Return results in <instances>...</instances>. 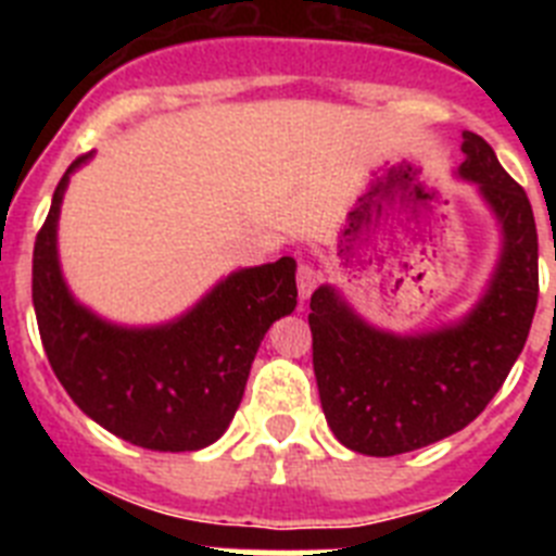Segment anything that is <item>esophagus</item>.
Returning a JSON list of instances; mask_svg holds the SVG:
<instances>
[{"label": "esophagus", "instance_id": "obj_1", "mask_svg": "<svg viewBox=\"0 0 556 556\" xmlns=\"http://www.w3.org/2000/svg\"><path fill=\"white\" fill-rule=\"evenodd\" d=\"M294 278H298V292H301V298H308V294L314 292V287H317V281H320L317 269L308 262L298 264V275H294Z\"/></svg>", "mask_w": 556, "mask_h": 556}]
</instances>
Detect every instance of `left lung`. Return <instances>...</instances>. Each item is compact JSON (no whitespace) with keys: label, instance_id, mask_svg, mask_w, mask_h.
<instances>
[{"label":"left lung","instance_id":"obj_1","mask_svg":"<svg viewBox=\"0 0 556 556\" xmlns=\"http://www.w3.org/2000/svg\"><path fill=\"white\" fill-rule=\"evenodd\" d=\"M459 175L479 186L501 225L488 292L454 326L397 337L365 323L337 294H312V358L333 437L367 456H395L456 434L501 390L527 345L538 308V228L527 191L493 147L465 130Z\"/></svg>","mask_w":556,"mask_h":556}]
</instances>
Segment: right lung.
<instances>
[{
    "instance_id": "add662e5",
    "label": "right lung",
    "mask_w": 556,
    "mask_h": 556,
    "mask_svg": "<svg viewBox=\"0 0 556 556\" xmlns=\"http://www.w3.org/2000/svg\"><path fill=\"white\" fill-rule=\"evenodd\" d=\"M72 161L33 250V306L43 351L91 420L150 451H198L225 434L242 404L264 333L298 306L294 258L239 269L175 323L122 328L72 298L58 264V214Z\"/></svg>"
}]
</instances>
